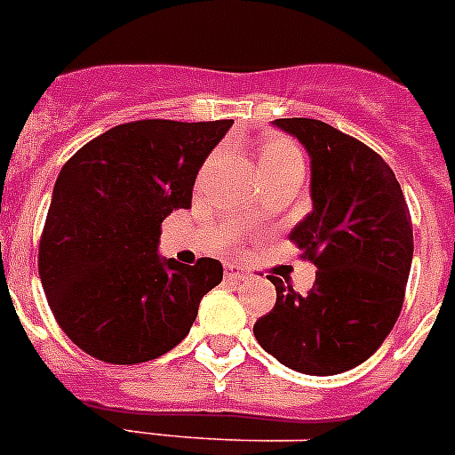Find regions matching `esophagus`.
<instances>
[{"label": "esophagus", "mask_w": 455, "mask_h": 455, "mask_svg": "<svg viewBox=\"0 0 455 455\" xmlns=\"http://www.w3.org/2000/svg\"><path fill=\"white\" fill-rule=\"evenodd\" d=\"M223 273L228 280H235V283H243V280H248V277H251V273H248L246 268L236 267V264H225Z\"/></svg>", "instance_id": "34e87169"}]
</instances>
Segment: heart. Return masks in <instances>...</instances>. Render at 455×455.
Segmentation results:
<instances>
[{
  "label": "heart",
  "mask_w": 455,
  "mask_h": 455,
  "mask_svg": "<svg viewBox=\"0 0 455 455\" xmlns=\"http://www.w3.org/2000/svg\"><path fill=\"white\" fill-rule=\"evenodd\" d=\"M303 155L293 143L284 139L268 140L267 146L259 150V156H257V168H259V175L268 171H283V168H303ZM232 246H236L232 241Z\"/></svg>",
  "instance_id": "obj_1"
}]
</instances>
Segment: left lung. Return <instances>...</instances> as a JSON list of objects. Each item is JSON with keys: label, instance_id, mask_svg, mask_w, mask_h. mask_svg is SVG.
I'll use <instances>...</instances> for the list:
<instances>
[{"label": "left lung", "instance_id": "left-lung-1", "mask_svg": "<svg viewBox=\"0 0 455 455\" xmlns=\"http://www.w3.org/2000/svg\"><path fill=\"white\" fill-rule=\"evenodd\" d=\"M309 156L312 212L289 239L316 267L315 287L275 284L255 339L277 363L309 376L363 364L399 319L412 264V223L392 168L364 143L312 118H277Z\"/></svg>", "mask_w": 455, "mask_h": 455}]
</instances>
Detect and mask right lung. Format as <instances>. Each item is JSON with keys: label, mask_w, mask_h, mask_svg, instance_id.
Here are the masks:
<instances>
[{"label": "right lung", "mask_w": 455, "mask_h": 455, "mask_svg": "<svg viewBox=\"0 0 455 455\" xmlns=\"http://www.w3.org/2000/svg\"><path fill=\"white\" fill-rule=\"evenodd\" d=\"M232 120H136L104 132L61 168L40 236L38 273L52 315L88 355L139 364L175 348L200 300L223 280L159 255L162 220L188 209L193 184Z\"/></svg>", "instance_id": "1"}]
</instances>
